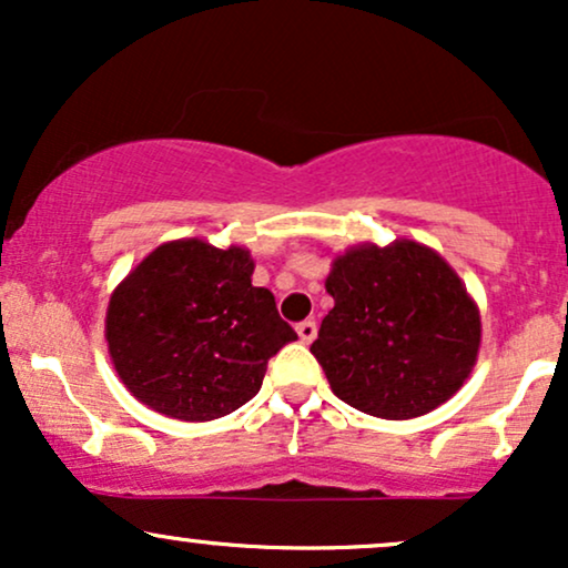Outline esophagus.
I'll return each instance as SVG.
<instances>
[{"label":"esophagus","instance_id":"esophagus-1","mask_svg":"<svg viewBox=\"0 0 568 568\" xmlns=\"http://www.w3.org/2000/svg\"><path fill=\"white\" fill-rule=\"evenodd\" d=\"M296 334H298V338H302L304 344L315 342V336H317V323H315V321H302V323L296 325Z\"/></svg>","mask_w":568,"mask_h":568}]
</instances>
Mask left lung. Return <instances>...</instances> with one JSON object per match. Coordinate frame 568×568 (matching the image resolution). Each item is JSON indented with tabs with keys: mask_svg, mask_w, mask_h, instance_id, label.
<instances>
[{
	"mask_svg": "<svg viewBox=\"0 0 568 568\" xmlns=\"http://www.w3.org/2000/svg\"><path fill=\"white\" fill-rule=\"evenodd\" d=\"M334 310L310 352L331 389L382 419H414L465 384L480 347L478 306L435 251L397 240L338 256Z\"/></svg>",
	"mask_w": 568,
	"mask_h": 568,
	"instance_id": "1",
	"label": "left lung"
}]
</instances>
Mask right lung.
<instances>
[{
	"mask_svg": "<svg viewBox=\"0 0 568 568\" xmlns=\"http://www.w3.org/2000/svg\"><path fill=\"white\" fill-rule=\"evenodd\" d=\"M245 247L160 245L122 280L106 312L116 374L143 406L207 422L262 389L266 363L296 338L275 296L251 285Z\"/></svg>",
	"mask_w": 568,
	"mask_h": 568,
	"instance_id": "right-lung-1",
	"label": "right lung"
}]
</instances>
